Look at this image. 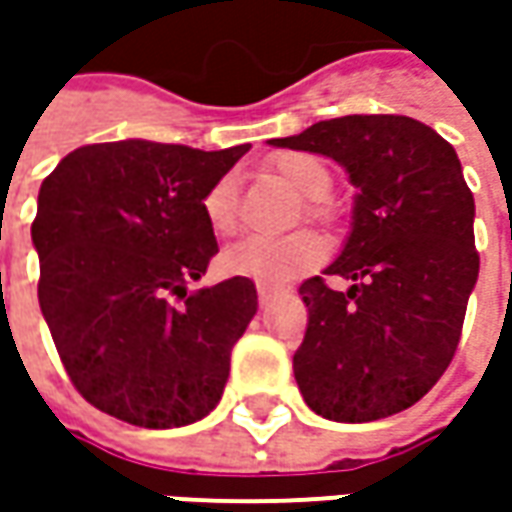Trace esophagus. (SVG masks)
<instances>
[{
	"mask_svg": "<svg viewBox=\"0 0 512 512\" xmlns=\"http://www.w3.org/2000/svg\"><path fill=\"white\" fill-rule=\"evenodd\" d=\"M273 293H276V287L256 285V296H259V302H262V305H267V302L273 299Z\"/></svg>",
	"mask_w": 512,
	"mask_h": 512,
	"instance_id": "obj_1",
	"label": "esophagus"
}]
</instances>
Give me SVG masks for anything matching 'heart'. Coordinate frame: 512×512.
<instances>
[{
  "label": "heart",
  "instance_id": "1",
  "mask_svg": "<svg viewBox=\"0 0 512 512\" xmlns=\"http://www.w3.org/2000/svg\"><path fill=\"white\" fill-rule=\"evenodd\" d=\"M267 170L279 176L287 187H293L305 202L299 219L316 225H333L336 210L330 205L333 190V170L322 156L307 150H287L267 162ZM202 216L207 227L227 239L239 230V182L233 173L219 176L202 196ZM327 259V242L313 230H296L285 239H262L247 236L242 242L230 245L222 253V270L230 276L253 279L259 285H285L299 279Z\"/></svg>",
  "mask_w": 512,
  "mask_h": 512
}]
</instances>
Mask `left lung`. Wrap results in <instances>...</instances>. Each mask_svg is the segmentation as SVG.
Listing matches in <instances>:
<instances>
[{"instance_id": "obj_1", "label": "left lung", "mask_w": 512, "mask_h": 512, "mask_svg": "<svg viewBox=\"0 0 512 512\" xmlns=\"http://www.w3.org/2000/svg\"><path fill=\"white\" fill-rule=\"evenodd\" d=\"M273 145L333 156L359 187L353 233L327 276L299 287L305 342L293 373L310 410L376 422L416 404L459 347L479 276L473 193L453 145L410 116L316 122Z\"/></svg>"}]
</instances>
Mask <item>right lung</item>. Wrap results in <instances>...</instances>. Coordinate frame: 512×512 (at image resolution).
I'll return each mask as SVG.
<instances>
[{"instance_id": "1", "label": "right lung", "mask_w": 512, "mask_h": 512, "mask_svg": "<svg viewBox=\"0 0 512 512\" xmlns=\"http://www.w3.org/2000/svg\"><path fill=\"white\" fill-rule=\"evenodd\" d=\"M245 153L102 142L68 153L39 187V307L70 382L102 413L165 430L222 399L256 285H187L219 253L202 196Z\"/></svg>"}]
</instances>
